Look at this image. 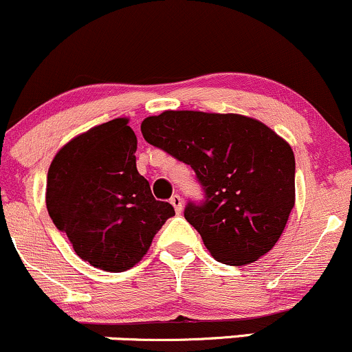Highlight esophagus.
Returning a JSON list of instances; mask_svg holds the SVG:
<instances>
[{
	"label": "esophagus",
	"mask_w": 352,
	"mask_h": 352,
	"mask_svg": "<svg viewBox=\"0 0 352 352\" xmlns=\"http://www.w3.org/2000/svg\"><path fill=\"white\" fill-rule=\"evenodd\" d=\"M170 204H172L173 208H175L177 214H180V212H182V208H184V200H182V197H180L179 194L172 195V199H170Z\"/></svg>",
	"instance_id": "34e87169"
}]
</instances>
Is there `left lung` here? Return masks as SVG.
I'll return each mask as SVG.
<instances>
[{
    "mask_svg": "<svg viewBox=\"0 0 352 352\" xmlns=\"http://www.w3.org/2000/svg\"><path fill=\"white\" fill-rule=\"evenodd\" d=\"M142 135L194 168L206 200L188 202L184 215L214 258L245 265L276 245L296 202L284 138L256 118L192 110L146 117Z\"/></svg>",
    "mask_w": 352,
    "mask_h": 352,
    "instance_id": "obj_1",
    "label": "left lung"
}]
</instances>
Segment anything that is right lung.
I'll list each match as a JSON object with an SVG mask.
<instances>
[{"mask_svg":"<svg viewBox=\"0 0 352 352\" xmlns=\"http://www.w3.org/2000/svg\"><path fill=\"white\" fill-rule=\"evenodd\" d=\"M135 152L129 120H110L60 148L46 179V208L56 229L76 256L108 272L138 264L175 215L168 202L152 195Z\"/></svg>","mask_w":352,"mask_h":352,"instance_id":"right-lung-1","label":"right lung"}]
</instances>
